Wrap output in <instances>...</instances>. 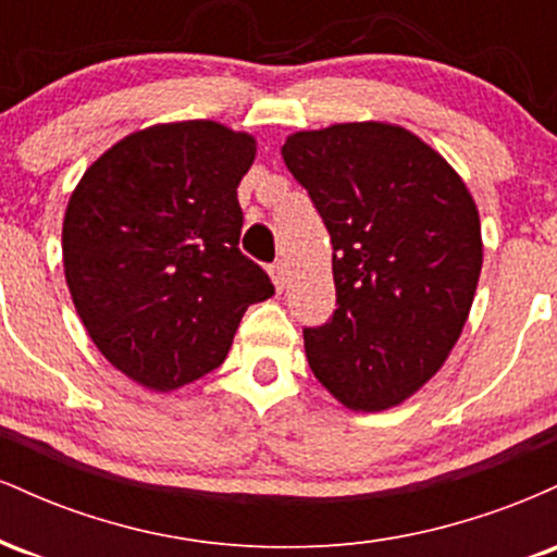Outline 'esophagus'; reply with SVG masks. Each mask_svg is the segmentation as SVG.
<instances>
[{"mask_svg":"<svg viewBox=\"0 0 557 557\" xmlns=\"http://www.w3.org/2000/svg\"><path fill=\"white\" fill-rule=\"evenodd\" d=\"M270 274H272V283L277 290H283L285 283H287V267L285 261H274V264L270 267Z\"/></svg>","mask_w":557,"mask_h":557,"instance_id":"obj_1","label":"esophagus"}]
</instances>
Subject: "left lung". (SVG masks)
Segmentation results:
<instances>
[{
    "label": "left lung",
    "instance_id": "left-lung-1",
    "mask_svg": "<svg viewBox=\"0 0 557 557\" xmlns=\"http://www.w3.org/2000/svg\"><path fill=\"white\" fill-rule=\"evenodd\" d=\"M283 159L332 243L337 309L304 330L311 372L354 411L398 406L443 367L469 317L482 272L474 198L398 125L293 133Z\"/></svg>",
    "mask_w": 557,
    "mask_h": 557
}]
</instances>
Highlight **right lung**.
<instances>
[{"mask_svg":"<svg viewBox=\"0 0 557 557\" xmlns=\"http://www.w3.org/2000/svg\"><path fill=\"white\" fill-rule=\"evenodd\" d=\"M257 140L212 120L154 125L101 154L73 190L62 257L75 309L112 367L149 389L225 361L274 285L238 248V183Z\"/></svg>","mask_w":557,"mask_h":557,"instance_id":"right-lung-1","label":"right lung"}]
</instances>
